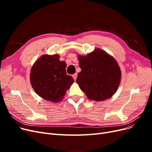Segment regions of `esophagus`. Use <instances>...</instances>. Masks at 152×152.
<instances>
[{
	"instance_id": "obj_1",
	"label": "esophagus",
	"mask_w": 152,
	"mask_h": 152,
	"mask_svg": "<svg viewBox=\"0 0 152 152\" xmlns=\"http://www.w3.org/2000/svg\"><path fill=\"white\" fill-rule=\"evenodd\" d=\"M72 77H73V79H74V80H76V79H77V73H75V74H73V76H72Z\"/></svg>"
}]
</instances>
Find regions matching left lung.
I'll return each instance as SVG.
<instances>
[{"label": "left lung", "instance_id": "obj_1", "mask_svg": "<svg viewBox=\"0 0 152 152\" xmlns=\"http://www.w3.org/2000/svg\"><path fill=\"white\" fill-rule=\"evenodd\" d=\"M81 72L76 82L88 99H107L115 93L121 80V71L115 59L96 48L87 56H78Z\"/></svg>", "mask_w": 152, "mask_h": 152}]
</instances>
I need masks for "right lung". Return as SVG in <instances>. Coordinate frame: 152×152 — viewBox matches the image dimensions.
Returning <instances> with one entry per match:
<instances>
[{"label":"right lung","mask_w":152,"mask_h":152,"mask_svg":"<svg viewBox=\"0 0 152 152\" xmlns=\"http://www.w3.org/2000/svg\"><path fill=\"white\" fill-rule=\"evenodd\" d=\"M66 64L59 56L44 54L32 66L30 78L35 93L44 99L54 103L62 101L74 80L66 74Z\"/></svg>","instance_id":"add662e5"}]
</instances>
